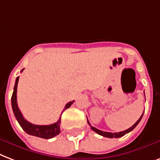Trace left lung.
Instances as JSON below:
<instances>
[{"label": "left lung", "instance_id": "1", "mask_svg": "<svg viewBox=\"0 0 160 160\" xmlns=\"http://www.w3.org/2000/svg\"><path fill=\"white\" fill-rule=\"evenodd\" d=\"M143 113L142 115H141V117L138 118V120L137 121V122L134 123V124L132 126V127H130L129 128H128V129H126V130L124 131H121V132H118V133H109V132H104V131H102V130H99V129H98V128H96L92 127L91 124H90V122H88V124L90 125V127H91V128L92 129V130L94 131V132H96L97 133H98L99 135H102L103 136V137H106V138H120V137H122L123 135H125L126 133H129V132H131V131L133 130V128L137 126V125L138 124V122H140L141 118H142V117H143Z\"/></svg>", "mask_w": 160, "mask_h": 160}]
</instances>
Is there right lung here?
I'll use <instances>...</instances> for the list:
<instances>
[{"label":"right lung","mask_w":160,"mask_h":160,"mask_svg":"<svg viewBox=\"0 0 160 160\" xmlns=\"http://www.w3.org/2000/svg\"><path fill=\"white\" fill-rule=\"evenodd\" d=\"M23 71V69L22 72ZM18 80H19V77H17L16 79V82H15L14 90H13V93L12 96V110L14 112V115L16 118H17V122H19V124L21 125V127L22 128V129L26 132L27 133L30 134V135L36 136V137H39V138H46V139H49L53 137H55L56 135L59 134L61 132L60 130V123H61V117L59 118V119L57 122L52 123L50 125H36L31 123L25 119L24 117L22 116V112L20 111L19 108L17 106V84H18ZM74 101L69 102L68 103H67L64 109L68 108ZM62 112V113L63 112ZM62 115V114H61Z\"/></svg>","instance_id":"add662e5"}]
</instances>
